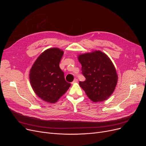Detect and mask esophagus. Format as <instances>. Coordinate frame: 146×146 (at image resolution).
<instances>
[{
  "instance_id": "34e87169",
  "label": "esophagus",
  "mask_w": 146,
  "mask_h": 146,
  "mask_svg": "<svg viewBox=\"0 0 146 146\" xmlns=\"http://www.w3.org/2000/svg\"><path fill=\"white\" fill-rule=\"evenodd\" d=\"M78 82V80L77 79H75L74 80H73V82H72V84H73V83H76V82Z\"/></svg>"
}]
</instances>
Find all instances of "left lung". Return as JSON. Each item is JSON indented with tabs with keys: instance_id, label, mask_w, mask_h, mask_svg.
Listing matches in <instances>:
<instances>
[{
	"instance_id": "1",
	"label": "left lung",
	"mask_w": 146,
	"mask_h": 146,
	"mask_svg": "<svg viewBox=\"0 0 146 146\" xmlns=\"http://www.w3.org/2000/svg\"><path fill=\"white\" fill-rule=\"evenodd\" d=\"M82 74L86 80L79 82L88 98L94 102L108 99L117 85L118 76L110 58L100 51L81 54Z\"/></svg>"
}]
</instances>
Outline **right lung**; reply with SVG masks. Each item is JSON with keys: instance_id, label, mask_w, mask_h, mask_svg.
<instances>
[{"instance_id": "obj_1", "label": "right lung", "mask_w": 146, "mask_h": 146, "mask_svg": "<svg viewBox=\"0 0 146 146\" xmlns=\"http://www.w3.org/2000/svg\"><path fill=\"white\" fill-rule=\"evenodd\" d=\"M63 55V51L57 48L45 50L30 70L29 80L34 91L47 102H56L71 85L66 81L59 66Z\"/></svg>"}]
</instances>
